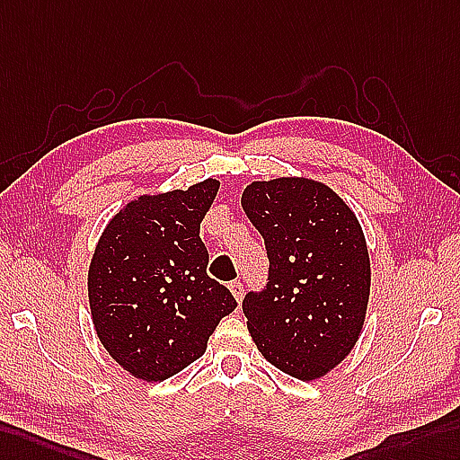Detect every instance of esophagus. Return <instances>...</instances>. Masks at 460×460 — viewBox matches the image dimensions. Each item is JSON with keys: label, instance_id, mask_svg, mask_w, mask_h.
I'll list each match as a JSON object with an SVG mask.
<instances>
[{"label": "esophagus", "instance_id": "34e87169", "mask_svg": "<svg viewBox=\"0 0 460 460\" xmlns=\"http://www.w3.org/2000/svg\"><path fill=\"white\" fill-rule=\"evenodd\" d=\"M228 288L232 290V295H234V298L238 300V305L242 302V296H243V285L240 283V281H232L230 285H228Z\"/></svg>", "mask_w": 460, "mask_h": 460}]
</instances>
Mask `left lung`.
Listing matches in <instances>:
<instances>
[{"label":"left lung","mask_w":460,"mask_h":460,"mask_svg":"<svg viewBox=\"0 0 460 460\" xmlns=\"http://www.w3.org/2000/svg\"><path fill=\"white\" fill-rule=\"evenodd\" d=\"M242 208L269 260L265 285L242 302L257 349L295 378L326 375L365 322L371 263L359 222L332 189L295 177L248 185Z\"/></svg>","instance_id":"left-lung-1"}]
</instances>
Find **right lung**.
Here are the masks:
<instances>
[{
  "label": "right lung",
  "instance_id": "right-lung-1",
  "mask_svg": "<svg viewBox=\"0 0 460 460\" xmlns=\"http://www.w3.org/2000/svg\"><path fill=\"white\" fill-rule=\"evenodd\" d=\"M218 185L205 179L187 191L132 200L97 243L87 277L93 323L109 355L134 376L155 383L183 371L238 306L207 275L199 236Z\"/></svg>",
  "mask_w": 460,
  "mask_h": 460
}]
</instances>
